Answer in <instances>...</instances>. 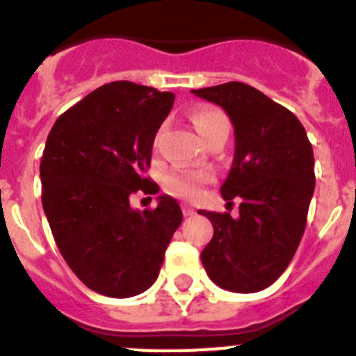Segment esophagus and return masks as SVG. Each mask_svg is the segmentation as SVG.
<instances>
[{
  "instance_id": "obj_1",
  "label": "esophagus",
  "mask_w": 356,
  "mask_h": 356,
  "mask_svg": "<svg viewBox=\"0 0 356 356\" xmlns=\"http://www.w3.org/2000/svg\"><path fill=\"white\" fill-rule=\"evenodd\" d=\"M181 210H184V216L185 217H191V216H194V213H196V210H194L193 207H188V205L181 207Z\"/></svg>"
}]
</instances>
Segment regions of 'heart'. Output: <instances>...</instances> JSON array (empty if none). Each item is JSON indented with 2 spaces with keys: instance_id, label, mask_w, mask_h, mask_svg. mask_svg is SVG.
I'll use <instances>...</instances> for the list:
<instances>
[{
  "instance_id": "heart-1",
  "label": "heart",
  "mask_w": 356,
  "mask_h": 356,
  "mask_svg": "<svg viewBox=\"0 0 356 356\" xmlns=\"http://www.w3.org/2000/svg\"><path fill=\"white\" fill-rule=\"evenodd\" d=\"M194 127L200 131V135L209 143L213 135L221 131H229V121L225 112L210 106H201L194 110L193 115ZM213 180V175L205 169L200 171H175L165 178V185L176 196L185 197V200H194L201 194V187Z\"/></svg>"
}]
</instances>
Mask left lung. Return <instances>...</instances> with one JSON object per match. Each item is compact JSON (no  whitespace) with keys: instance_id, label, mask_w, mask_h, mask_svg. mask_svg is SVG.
I'll list each match as a JSON object with an SVG mask.
<instances>
[{"instance_id":"left-lung-1","label":"left lung","mask_w":356,"mask_h":356,"mask_svg":"<svg viewBox=\"0 0 356 356\" xmlns=\"http://www.w3.org/2000/svg\"><path fill=\"white\" fill-rule=\"evenodd\" d=\"M228 114L235 155L221 187L238 216L207 212L212 241L201 262L213 284L232 292H259L275 284L300 246L316 187L314 151L300 119L241 81L193 90Z\"/></svg>"}]
</instances>
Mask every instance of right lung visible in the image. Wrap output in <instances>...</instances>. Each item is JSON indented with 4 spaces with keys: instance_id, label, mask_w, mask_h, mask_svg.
Masks as SVG:
<instances>
[{
    "instance_id": "obj_1",
    "label": "right lung",
    "mask_w": 356,
    "mask_h": 356,
    "mask_svg": "<svg viewBox=\"0 0 356 356\" xmlns=\"http://www.w3.org/2000/svg\"><path fill=\"white\" fill-rule=\"evenodd\" d=\"M172 103V92L112 81L65 110L46 140L42 209L56 246L87 287L108 298H130L155 284L184 219L165 194L153 210L130 207L134 194L159 193L144 172Z\"/></svg>"
}]
</instances>
